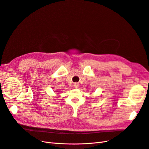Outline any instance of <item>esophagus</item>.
Masks as SVG:
<instances>
[{
  "instance_id": "esophagus-1",
  "label": "esophagus",
  "mask_w": 149,
  "mask_h": 149,
  "mask_svg": "<svg viewBox=\"0 0 149 149\" xmlns=\"http://www.w3.org/2000/svg\"><path fill=\"white\" fill-rule=\"evenodd\" d=\"M79 86V84H78V83H77V82L74 83V84H73V87H74V88H78Z\"/></svg>"
}]
</instances>
